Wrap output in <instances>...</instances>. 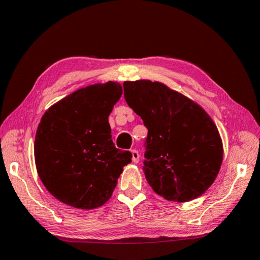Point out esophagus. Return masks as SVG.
Segmentation results:
<instances>
[{"instance_id": "obj_1", "label": "esophagus", "mask_w": 260, "mask_h": 260, "mask_svg": "<svg viewBox=\"0 0 260 260\" xmlns=\"http://www.w3.org/2000/svg\"><path fill=\"white\" fill-rule=\"evenodd\" d=\"M131 154H133V162L134 163H138V161H139V153H138V151H136V149H133V151H131Z\"/></svg>"}]
</instances>
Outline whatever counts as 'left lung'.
<instances>
[{
  "mask_svg": "<svg viewBox=\"0 0 260 260\" xmlns=\"http://www.w3.org/2000/svg\"><path fill=\"white\" fill-rule=\"evenodd\" d=\"M126 104L143 118V171L154 192L187 202L202 195L219 172L222 144L211 117L192 100L151 81L124 82Z\"/></svg>",
  "mask_w": 260,
  "mask_h": 260,
  "instance_id": "obj_1",
  "label": "left lung"
}]
</instances>
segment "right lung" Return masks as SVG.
Masks as SVG:
<instances>
[{
  "instance_id": "1",
  "label": "right lung",
  "mask_w": 260,
  "mask_h": 260,
  "mask_svg": "<svg viewBox=\"0 0 260 260\" xmlns=\"http://www.w3.org/2000/svg\"><path fill=\"white\" fill-rule=\"evenodd\" d=\"M122 95L115 82L80 89L41 118L34 154L43 185L59 201L79 209L103 206L131 153L115 147L108 116Z\"/></svg>"
}]
</instances>
